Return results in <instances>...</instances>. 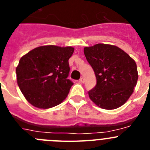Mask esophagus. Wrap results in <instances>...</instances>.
Instances as JSON below:
<instances>
[{"label": "esophagus", "instance_id": "34e87169", "mask_svg": "<svg viewBox=\"0 0 150 150\" xmlns=\"http://www.w3.org/2000/svg\"><path fill=\"white\" fill-rule=\"evenodd\" d=\"M79 82H80V83H84L85 82V79L83 77H82V78H80V79H79Z\"/></svg>", "mask_w": 150, "mask_h": 150}]
</instances>
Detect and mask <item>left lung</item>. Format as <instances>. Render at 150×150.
<instances>
[{"instance_id": "obj_1", "label": "left lung", "mask_w": 150, "mask_h": 150, "mask_svg": "<svg viewBox=\"0 0 150 150\" xmlns=\"http://www.w3.org/2000/svg\"><path fill=\"white\" fill-rule=\"evenodd\" d=\"M84 54L97 79L96 86L88 91L90 99L105 110L123 105L138 79L134 59L117 46L103 43L85 47Z\"/></svg>"}]
</instances>
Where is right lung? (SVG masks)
<instances>
[{"label": "right lung", "instance_id": "add662e5", "mask_svg": "<svg viewBox=\"0 0 150 150\" xmlns=\"http://www.w3.org/2000/svg\"><path fill=\"white\" fill-rule=\"evenodd\" d=\"M74 51L71 46H43L21 58L16 70L17 83L31 105L48 109L66 98L74 84L67 79Z\"/></svg>", "mask_w": 150, "mask_h": 150}]
</instances>
